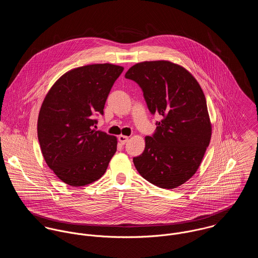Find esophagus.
<instances>
[{
  "label": "esophagus",
  "instance_id": "esophagus-1",
  "mask_svg": "<svg viewBox=\"0 0 258 258\" xmlns=\"http://www.w3.org/2000/svg\"><path fill=\"white\" fill-rule=\"evenodd\" d=\"M128 139H129V137H128V136H125V135H120V136L118 137V140H119V142H120L122 145H124V144L128 141Z\"/></svg>",
  "mask_w": 258,
  "mask_h": 258
}]
</instances>
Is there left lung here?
Wrapping results in <instances>:
<instances>
[{
	"label": "left lung",
	"instance_id": "left-lung-1",
	"mask_svg": "<svg viewBox=\"0 0 258 258\" xmlns=\"http://www.w3.org/2000/svg\"><path fill=\"white\" fill-rule=\"evenodd\" d=\"M125 77L140 85L151 113L164 117L156 133L145 137L144 152L133 159L135 168L151 184L178 187L196 174L211 142L204 91L192 74L169 60L136 63Z\"/></svg>",
	"mask_w": 258,
	"mask_h": 258
}]
</instances>
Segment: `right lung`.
I'll list each match as a JSON object with an SVG mask.
<instances>
[{
	"instance_id": "right-lung-1",
	"label": "right lung",
	"mask_w": 258,
	"mask_h": 258,
	"mask_svg": "<svg viewBox=\"0 0 258 258\" xmlns=\"http://www.w3.org/2000/svg\"><path fill=\"white\" fill-rule=\"evenodd\" d=\"M124 68L95 63L62 74L50 87L37 118L43 159L56 177L72 186L99 180L117 150V138L92 126L103 114L111 87Z\"/></svg>"
}]
</instances>
